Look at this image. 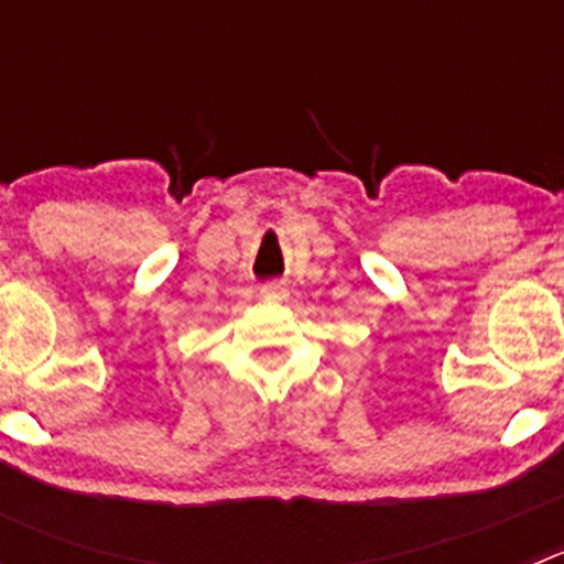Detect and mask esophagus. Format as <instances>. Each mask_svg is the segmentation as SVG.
<instances>
[{
  "instance_id": "1",
  "label": "esophagus",
  "mask_w": 564,
  "mask_h": 564,
  "mask_svg": "<svg viewBox=\"0 0 564 564\" xmlns=\"http://www.w3.org/2000/svg\"><path fill=\"white\" fill-rule=\"evenodd\" d=\"M261 297H264V300H286L289 297L286 283H278V281L264 283V286H261Z\"/></svg>"
}]
</instances>
